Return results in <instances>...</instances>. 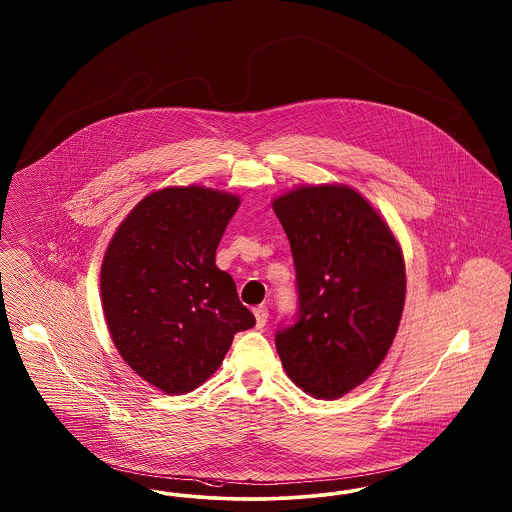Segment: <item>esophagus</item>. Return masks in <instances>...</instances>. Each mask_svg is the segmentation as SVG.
I'll return each instance as SVG.
<instances>
[{"mask_svg":"<svg viewBox=\"0 0 512 512\" xmlns=\"http://www.w3.org/2000/svg\"><path fill=\"white\" fill-rule=\"evenodd\" d=\"M253 314H255V320H257V328H265L266 322H268V308L263 307V305L255 307L253 308Z\"/></svg>","mask_w":512,"mask_h":512,"instance_id":"esophagus-1","label":"esophagus"}]
</instances>
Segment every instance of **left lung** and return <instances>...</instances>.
Here are the masks:
<instances>
[{
    "instance_id": "8db88e82",
    "label": "left lung",
    "mask_w": 512,
    "mask_h": 512,
    "mask_svg": "<svg viewBox=\"0 0 512 512\" xmlns=\"http://www.w3.org/2000/svg\"><path fill=\"white\" fill-rule=\"evenodd\" d=\"M297 274L299 312L276 331L287 377L314 398L335 400L385 360L406 301L398 240L347 184L299 186L274 198Z\"/></svg>"
}]
</instances>
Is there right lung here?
I'll return each mask as SVG.
<instances>
[{
	"label": "right lung",
	"mask_w": 512,
	"mask_h": 512,
	"mask_svg": "<svg viewBox=\"0 0 512 512\" xmlns=\"http://www.w3.org/2000/svg\"><path fill=\"white\" fill-rule=\"evenodd\" d=\"M240 198L205 186L148 194L118 226L101 266V301L125 364L167 394L198 389L255 316L215 251Z\"/></svg>",
	"instance_id": "add662e5"
}]
</instances>
